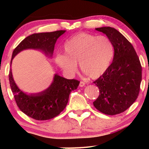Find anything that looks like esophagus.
I'll list each match as a JSON object with an SVG mask.
<instances>
[{"label":"esophagus","mask_w":149,"mask_h":149,"mask_svg":"<svg viewBox=\"0 0 149 149\" xmlns=\"http://www.w3.org/2000/svg\"><path fill=\"white\" fill-rule=\"evenodd\" d=\"M85 83H84V82H83V81H80V84H79V86L80 87L85 86Z\"/></svg>","instance_id":"esophagus-1"}]
</instances>
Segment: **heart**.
<instances>
[{"instance_id": "obj_1", "label": "heart", "mask_w": 149, "mask_h": 149, "mask_svg": "<svg viewBox=\"0 0 149 149\" xmlns=\"http://www.w3.org/2000/svg\"><path fill=\"white\" fill-rule=\"evenodd\" d=\"M64 52L57 54L55 62L66 74L71 76L76 72L78 63L85 74L97 78L110 66L114 46L107 36L80 33L65 42Z\"/></svg>"}]
</instances>
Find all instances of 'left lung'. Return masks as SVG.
I'll list each match as a JSON object with an SVG mask.
<instances>
[{
  "label": "left lung",
  "instance_id": "left-lung-1",
  "mask_svg": "<svg viewBox=\"0 0 149 149\" xmlns=\"http://www.w3.org/2000/svg\"><path fill=\"white\" fill-rule=\"evenodd\" d=\"M106 34L114 46L113 59L107 71L93 82L100 90L93 102L98 111L110 116L126 111L137 99L141 81V66L132 44L116 29H95Z\"/></svg>",
  "mask_w": 149,
  "mask_h": 149
}]
</instances>
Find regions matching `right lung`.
Masks as SVG:
<instances>
[{
  "instance_id": "add662e5",
  "label": "right lung",
  "mask_w": 149,
  "mask_h": 149,
  "mask_svg": "<svg viewBox=\"0 0 149 149\" xmlns=\"http://www.w3.org/2000/svg\"><path fill=\"white\" fill-rule=\"evenodd\" d=\"M66 31L60 30L29 36L14 49L10 64L18 53L28 49L41 50L45 55L52 57L56 41ZM9 80L19 109L26 115L37 120H49L59 115L69 102L71 92L76 90L80 83L78 80L66 79L55 73L52 83L46 90L38 93L26 94L16 85L11 69Z\"/></svg>"
}]
</instances>
